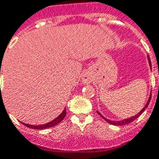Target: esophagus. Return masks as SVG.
<instances>
[{"mask_svg":"<svg viewBox=\"0 0 159 159\" xmlns=\"http://www.w3.org/2000/svg\"><path fill=\"white\" fill-rule=\"evenodd\" d=\"M92 80V76L91 73H89V72H86L85 74H84L83 75V78H82V81L84 84H88Z\"/></svg>","mask_w":159,"mask_h":159,"instance_id":"esophagus-1","label":"esophagus"}]
</instances>
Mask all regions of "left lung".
<instances>
[{
	"label": "left lung",
	"mask_w": 159,
	"mask_h": 159,
	"mask_svg": "<svg viewBox=\"0 0 159 159\" xmlns=\"http://www.w3.org/2000/svg\"><path fill=\"white\" fill-rule=\"evenodd\" d=\"M148 60H149V64L150 66H151V67H152V63H151V60H150L149 56H148ZM159 88V86H158ZM151 98H152V94L150 95L149 98H148V101H147V103H146V106L143 108L142 110H140V112H139V113L137 114V115H135V116H132V117L130 118H128V119H124V120H122V121H110V120H109V119H107V118H105L104 116H103V115H101V114L98 111V114L101 117L103 118V119H104L105 121H107V122H109V123H110V124H113V125H116V126H121V125H126V124H128V123H130V122H132L133 121H134L135 119H137V118L139 117V116L141 115V114L144 112V110H146V108H147L148 107V104H149L150 103V100H151Z\"/></svg>",
	"instance_id": "left-lung-1"
}]
</instances>
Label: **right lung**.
<instances>
[{
    "label": "right lung",
    "mask_w": 159,
    "mask_h": 159,
    "mask_svg": "<svg viewBox=\"0 0 159 159\" xmlns=\"http://www.w3.org/2000/svg\"><path fill=\"white\" fill-rule=\"evenodd\" d=\"M65 116H66V110H64L61 114L59 116H57V117L55 119V120H53V121H49L48 123H46L44 125H38V126H32V125H30V124H25L23 123L25 126H26L27 128H33V129H44V128H52L54 126H56L57 125L59 122L62 121L65 117Z\"/></svg>",
    "instance_id": "right-lung-1"
}]
</instances>
